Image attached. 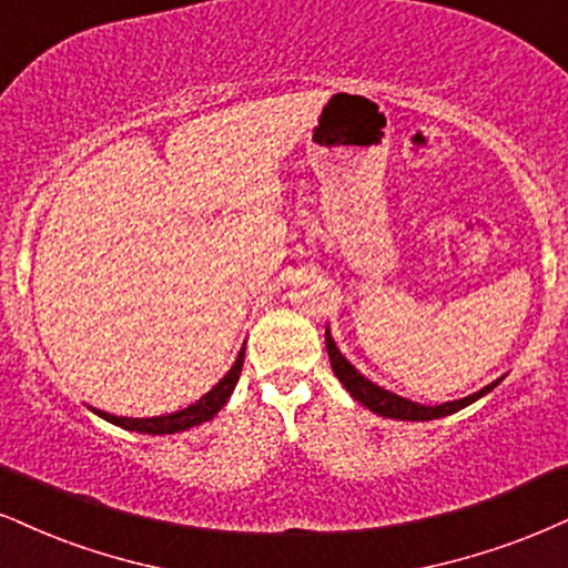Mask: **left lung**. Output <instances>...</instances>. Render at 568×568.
Listing matches in <instances>:
<instances>
[{"mask_svg":"<svg viewBox=\"0 0 568 568\" xmlns=\"http://www.w3.org/2000/svg\"><path fill=\"white\" fill-rule=\"evenodd\" d=\"M326 349H328V361H332L334 374H337V379L345 384V389L349 392V395H353L361 405H366L368 410L379 413V416H384V418H397V422H432V418L450 416V413L466 408V405H471V403H477L479 397H485L487 392H493L503 382V379H498V382L487 384L485 389L474 392V395L464 397V400H453V403H443V405H422V403L405 400V397L395 395V392L384 389V387H379V384H374L363 374H358L353 363H349L345 355L339 353L337 345H334L328 328H326Z\"/></svg>","mask_w":568,"mask_h":568,"instance_id":"8db88e82","label":"left lung"}]
</instances>
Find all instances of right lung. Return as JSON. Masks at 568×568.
Masks as SVG:
<instances>
[{"label": "right lung", "mask_w": 568, "mask_h": 568, "mask_svg": "<svg viewBox=\"0 0 568 568\" xmlns=\"http://www.w3.org/2000/svg\"><path fill=\"white\" fill-rule=\"evenodd\" d=\"M242 366H244V347L240 349V355H236L234 366L223 379L215 384L213 389L207 392V395H202L197 403L189 405L184 410H176V413H168V416H152V418H129V416H113V413H104V410H97V416H102L104 422L121 426V429H129V432H139V434H176V432H186L192 429V426H200L210 422V418L219 413L226 400L231 397V392H234L236 382H240V374H242Z\"/></svg>", "instance_id": "obj_1"}]
</instances>
